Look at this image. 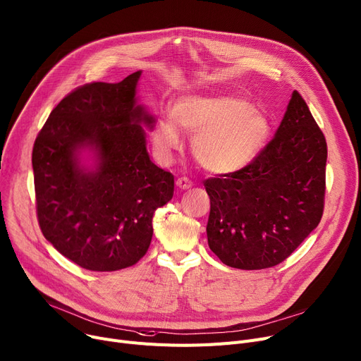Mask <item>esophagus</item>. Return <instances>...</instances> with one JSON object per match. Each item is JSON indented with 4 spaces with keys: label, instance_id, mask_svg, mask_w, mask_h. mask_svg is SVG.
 Instances as JSON below:
<instances>
[{
    "label": "esophagus",
    "instance_id": "34e87169",
    "mask_svg": "<svg viewBox=\"0 0 361 361\" xmlns=\"http://www.w3.org/2000/svg\"><path fill=\"white\" fill-rule=\"evenodd\" d=\"M176 185H177L178 188H181V190H187V188H190L191 185H193V183H191L187 177H180V178L176 181Z\"/></svg>",
    "mask_w": 361,
    "mask_h": 361
}]
</instances>
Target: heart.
<instances>
[{
    "instance_id": "heart-1",
    "label": "heart",
    "mask_w": 361,
    "mask_h": 361,
    "mask_svg": "<svg viewBox=\"0 0 361 361\" xmlns=\"http://www.w3.org/2000/svg\"><path fill=\"white\" fill-rule=\"evenodd\" d=\"M195 135L191 149L206 171L229 176L247 168L262 151L270 120L233 94H190L180 97L173 114L161 117L152 130V147L168 162L181 147V130Z\"/></svg>"
}]
</instances>
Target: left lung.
<instances>
[{
    "mask_svg": "<svg viewBox=\"0 0 361 361\" xmlns=\"http://www.w3.org/2000/svg\"><path fill=\"white\" fill-rule=\"evenodd\" d=\"M326 140L293 91L284 117L244 170L204 181L210 250L233 269L262 270L289 257L321 222Z\"/></svg>",
    "mask_w": 361,
    "mask_h": 361,
    "instance_id": "8db88e82",
    "label": "left lung"
}]
</instances>
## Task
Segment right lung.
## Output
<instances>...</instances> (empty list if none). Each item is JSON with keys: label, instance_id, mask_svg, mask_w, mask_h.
I'll return each mask as SVG.
<instances>
[{"label": "right lung", "instance_id": "obj_1", "mask_svg": "<svg viewBox=\"0 0 361 361\" xmlns=\"http://www.w3.org/2000/svg\"><path fill=\"white\" fill-rule=\"evenodd\" d=\"M142 72L123 81L75 88L39 132L32 164L42 233L63 257L91 271H117L147 254L152 218L174 195V176L157 166L142 125L155 118L136 104ZM94 154V169L80 152Z\"/></svg>", "mask_w": 361, "mask_h": 361}]
</instances>
